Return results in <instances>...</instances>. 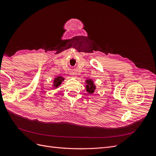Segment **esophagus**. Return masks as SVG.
Here are the masks:
<instances>
[{"mask_svg":"<svg viewBox=\"0 0 156 156\" xmlns=\"http://www.w3.org/2000/svg\"><path fill=\"white\" fill-rule=\"evenodd\" d=\"M72 75H73V76H74L75 75H74V74H73V73H72Z\"/></svg>","mask_w":156,"mask_h":156,"instance_id":"obj_1","label":"esophagus"}]
</instances>
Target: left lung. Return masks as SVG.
Here are the masks:
<instances>
[{"mask_svg":"<svg viewBox=\"0 0 156 156\" xmlns=\"http://www.w3.org/2000/svg\"><path fill=\"white\" fill-rule=\"evenodd\" d=\"M87 85H86V88H87V91L89 94H93L94 92V90L95 89V86L94 85L93 81L91 80H87L86 81Z\"/></svg>","mask_w":156,"mask_h":156,"instance_id":"obj_1","label":"left lung"}]
</instances>
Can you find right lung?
I'll list each match as a JSON object with an SVG mask.
<instances>
[{"instance_id":"right-lung-1","label":"right lung","mask_w":156,"mask_h":156,"mask_svg":"<svg viewBox=\"0 0 156 156\" xmlns=\"http://www.w3.org/2000/svg\"><path fill=\"white\" fill-rule=\"evenodd\" d=\"M64 80V78H62V76H57V78H55L54 81V87H57L58 86H59L62 81H63Z\"/></svg>"}]
</instances>
